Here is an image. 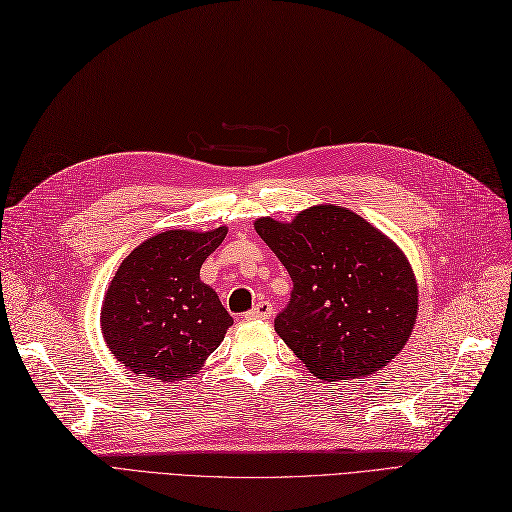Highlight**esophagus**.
<instances>
[{
	"instance_id": "obj_1",
	"label": "esophagus",
	"mask_w": 512,
	"mask_h": 512,
	"mask_svg": "<svg viewBox=\"0 0 512 512\" xmlns=\"http://www.w3.org/2000/svg\"><path fill=\"white\" fill-rule=\"evenodd\" d=\"M273 316V305L269 301H258L250 312H245V320H267Z\"/></svg>"
}]
</instances>
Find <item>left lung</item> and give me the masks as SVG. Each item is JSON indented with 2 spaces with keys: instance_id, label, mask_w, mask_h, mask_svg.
<instances>
[{
  "instance_id": "1",
  "label": "left lung",
  "mask_w": 512,
  "mask_h": 512,
  "mask_svg": "<svg viewBox=\"0 0 512 512\" xmlns=\"http://www.w3.org/2000/svg\"><path fill=\"white\" fill-rule=\"evenodd\" d=\"M292 277L275 331L322 380L369 376L406 346L418 292L399 247L361 215L320 205L254 224Z\"/></svg>"
}]
</instances>
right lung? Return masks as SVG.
Wrapping results in <instances>:
<instances>
[{"instance_id": "add662e5", "label": "right lung", "mask_w": 512, "mask_h": 512, "mask_svg": "<svg viewBox=\"0 0 512 512\" xmlns=\"http://www.w3.org/2000/svg\"><path fill=\"white\" fill-rule=\"evenodd\" d=\"M226 237L166 230L121 262L102 307L108 348L134 374L162 382L185 380L220 346L232 318L200 267Z\"/></svg>"}]
</instances>
